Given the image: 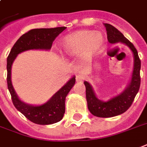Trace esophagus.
Here are the masks:
<instances>
[{"label":"esophagus","mask_w":147,"mask_h":147,"mask_svg":"<svg viewBox=\"0 0 147 147\" xmlns=\"http://www.w3.org/2000/svg\"><path fill=\"white\" fill-rule=\"evenodd\" d=\"M76 82H82L83 81L84 79V76L83 75H82V74H80V75H78V76H76Z\"/></svg>","instance_id":"1"}]
</instances>
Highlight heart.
<instances>
[{
    "instance_id": "b5f03b06",
    "label": "heart",
    "mask_w": 147,
    "mask_h": 147,
    "mask_svg": "<svg viewBox=\"0 0 147 147\" xmlns=\"http://www.w3.org/2000/svg\"><path fill=\"white\" fill-rule=\"evenodd\" d=\"M64 51L70 56L84 53V59L90 61L102 51L105 48V38L95 31H79L68 35L62 42Z\"/></svg>"
}]
</instances>
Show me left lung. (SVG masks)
I'll return each mask as SVG.
<instances>
[{
	"label": "left lung",
	"mask_w": 147,
	"mask_h": 147,
	"mask_svg": "<svg viewBox=\"0 0 147 147\" xmlns=\"http://www.w3.org/2000/svg\"><path fill=\"white\" fill-rule=\"evenodd\" d=\"M104 25L106 27L109 42H122L126 44L132 50L134 56V67L130 83L123 92L109 101L103 102L98 99L94 93L91 85L88 82H84L86 86V100L88 110L94 116L109 118L125 113L133 103L140 86L141 61L136 48L128 39L124 37L120 31L109 24H104Z\"/></svg>",
	"instance_id": "obj_1"
}]
</instances>
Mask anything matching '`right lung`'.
<instances>
[{
	"instance_id": "right-lung-1",
	"label": "right lung",
	"mask_w": 147,
	"mask_h": 147,
	"mask_svg": "<svg viewBox=\"0 0 147 147\" xmlns=\"http://www.w3.org/2000/svg\"><path fill=\"white\" fill-rule=\"evenodd\" d=\"M66 27H59L31 29L19 38L12 47L7 59V82L13 104L28 119L39 125L53 124L62 119L65 111V97L76 83V77L71 78L46 103L41 106H31L21 102L14 91L11 79V65L17 55L22 51L31 49H51L56 37Z\"/></svg>"
}]
</instances>
